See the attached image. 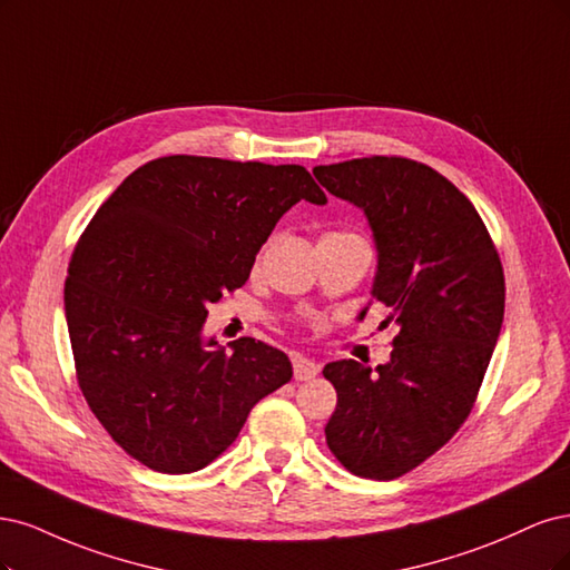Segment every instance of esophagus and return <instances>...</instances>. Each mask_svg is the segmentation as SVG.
I'll list each match as a JSON object with an SVG mask.
<instances>
[{
	"label": "esophagus",
	"mask_w": 570,
	"mask_h": 570,
	"mask_svg": "<svg viewBox=\"0 0 570 570\" xmlns=\"http://www.w3.org/2000/svg\"><path fill=\"white\" fill-rule=\"evenodd\" d=\"M317 376V366L305 357H293V379L296 381H309Z\"/></svg>",
	"instance_id": "1"
}]
</instances>
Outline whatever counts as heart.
<instances>
[{
  "instance_id": "obj_1",
  "label": "heart",
  "mask_w": 570,
  "mask_h": 570,
  "mask_svg": "<svg viewBox=\"0 0 570 570\" xmlns=\"http://www.w3.org/2000/svg\"><path fill=\"white\" fill-rule=\"evenodd\" d=\"M336 234H345V232H336Z\"/></svg>"
}]
</instances>
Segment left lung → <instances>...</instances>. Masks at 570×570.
<instances>
[{
	"label": "left lung",
	"instance_id": "1",
	"mask_svg": "<svg viewBox=\"0 0 570 570\" xmlns=\"http://www.w3.org/2000/svg\"><path fill=\"white\" fill-rule=\"evenodd\" d=\"M320 185L364 210L389 309L393 353L376 372L328 362L338 402L326 445L355 475L393 481L462 429L479 397L504 317V269L471 200L429 165L402 156L317 165ZM364 315V312H362Z\"/></svg>",
	"mask_w": 570,
	"mask_h": 570
}]
</instances>
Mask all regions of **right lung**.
<instances>
[{
  "instance_id": "add662e5",
  "label": "right lung",
  "mask_w": 570,
  "mask_h": 570,
  "mask_svg": "<svg viewBox=\"0 0 570 570\" xmlns=\"http://www.w3.org/2000/svg\"><path fill=\"white\" fill-rule=\"evenodd\" d=\"M301 198L326 204L303 165L163 156L127 175L80 234L63 288L78 385L139 464L208 466L255 402L291 381L277 347L244 336L223 351L200 332Z\"/></svg>"
}]
</instances>
